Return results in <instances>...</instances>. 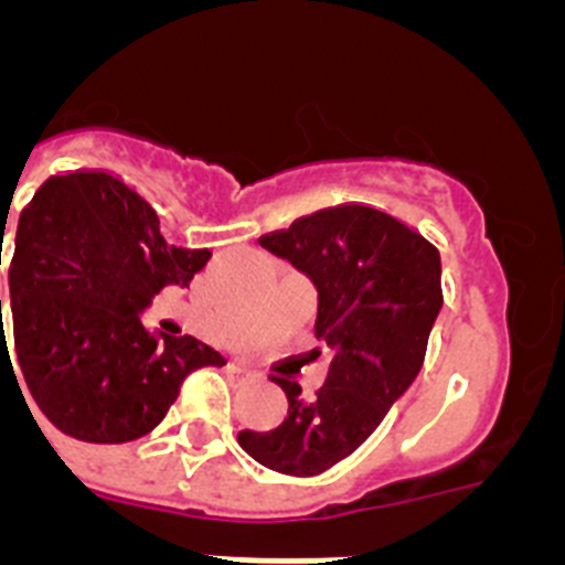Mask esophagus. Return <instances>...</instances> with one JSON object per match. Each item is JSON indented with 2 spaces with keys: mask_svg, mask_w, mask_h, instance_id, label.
<instances>
[{
  "mask_svg": "<svg viewBox=\"0 0 565 565\" xmlns=\"http://www.w3.org/2000/svg\"><path fill=\"white\" fill-rule=\"evenodd\" d=\"M234 371L243 373V376H254L257 371H252V367H246V364H234Z\"/></svg>",
  "mask_w": 565,
  "mask_h": 565,
  "instance_id": "1",
  "label": "esophagus"
}]
</instances>
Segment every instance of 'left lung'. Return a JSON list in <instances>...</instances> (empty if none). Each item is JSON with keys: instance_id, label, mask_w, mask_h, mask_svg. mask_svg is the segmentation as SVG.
<instances>
[{"instance_id": "8db88e82", "label": "left lung", "mask_w": 565, "mask_h": 565, "mask_svg": "<svg viewBox=\"0 0 565 565\" xmlns=\"http://www.w3.org/2000/svg\"><path fill=\"white\" fill-rule=\"evenodd\" d=\"M259 246L288 259L317 288V339L328 344L326 382L288 396L286 422L243 430L239 447L286 476H319L367 441L411 391L441 311V257L433 243L371 206H333L299 217Z\"/></svg>"}]
</instances>
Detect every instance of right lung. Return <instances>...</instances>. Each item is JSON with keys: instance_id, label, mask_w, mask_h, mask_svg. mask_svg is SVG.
<instances>
[{"instance_id": "obj_1", "label": "right lung", "mask_w": 565, "mask_h": 565, "mask_svg": "<svg viewBox=\"0 0 565 565\" xmlns=\"http://www.w3.org/2000/svg\"><path fill=\"white\" fill-rule=\"evenodd\" d=\"M209 257L169 246L154 209L107 172L58 174L33 194L8 274L13 359L58 430L135 441L163 422L189 373L226 364L201 339L141 322L154 294L186 288ZM2 356L10 362L0 299Z\"/></svg>"}]
</instances>
